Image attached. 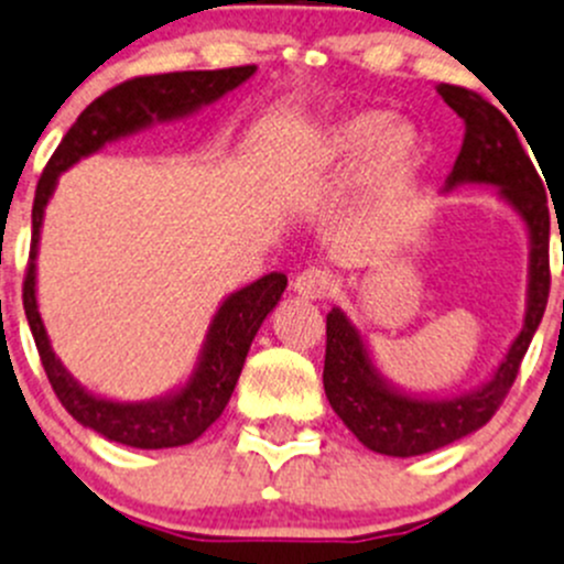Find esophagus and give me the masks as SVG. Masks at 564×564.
Here are the masks:
<instances>
[{"instance_id": "1", "label": "esophagus", "mask_w": 564, "mask_h": 564, "mask_svg": "<svg viewBox=\"0 0 564 564\" xmlns=\"http://www.w3.org/2000/svg\"><path fill=\"white\" fill-rule=\"evenodd\" d=\"M292 289L305 300H327L335 292V278L327 270L311 267V270H303L294 278Z\"/></svg>"}]
</instances>
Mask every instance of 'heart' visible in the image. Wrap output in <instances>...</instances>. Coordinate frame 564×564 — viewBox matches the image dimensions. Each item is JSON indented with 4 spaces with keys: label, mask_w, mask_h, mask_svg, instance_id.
I'll use <instances>...</instances> for the list:
<instances>
[{
    "label": "heart",
    "mask_w": 564,
    "mask_h": 564,
    "mask_svg": "<svg viewBox=\"0 0 564 564\" xmlns=\"http://www.w3.org/2000/svg\"><path fill=\"white\" fill-rule=\"evenodd\" d=\"M423 158V135L412 122L392 119L382 108H362L322 124L294 155L292 169L329 176L357 166L362 196L384 198L420 172Z\"/></svg>",
    "instance_id": "heart-1"
}]
</instances>
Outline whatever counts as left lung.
<instances>
[{"instance_id": "1", "label": "left lung", "mask_w": 564, "mask_h": 564, "mask_svg": "<svg viewBox=\"0 0 564 564\" xmlns=\"http://www.w3.org/2000/svg\"><path fill=\"white\" fill-rule=\"evenodd\" d=\"M436 93L464 119V144L456 166L447 174L445 191L458 185H491L499 198L524 220L529 237L527 311L519 335L510 344L488 382L460 395H417L390 382L373 362L368 340L340 308L327 314V355H324V392L346 429L373 453L395 458L423 456L464 440L482 429L524 360L532 335L549 303V235L551 218L543 182L521 147L510 119L464 87L440 84Z\"/></svg>"}]
</instances>
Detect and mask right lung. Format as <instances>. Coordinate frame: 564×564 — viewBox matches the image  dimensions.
<instances>
[{
    "instance_id": "obj_1",
    "label": "right lung",
    "mask_w": 564,
    "mask_h": 564,
    "mask_svg": "<svg viewBox=\"0 0 564 564\" xmlns=\"http://www.w3.org/2000/svg\"><path fill=\"white\" fill-rule=\"evenodd\" d=\"M253 73L256 65L226 67V70L163 73V76L130 78V82L108 89L106 95H100L98 100L84 108L82 117L73 122V128L56 147L37 182L35 207H32L30 264H26L24 278L26 322L35 335L45 377H48L62 406L84 429L98 431L108 442L139 447V451H163V447L191 445L193 440H198L229 403L261 322L281 303L286 275L270 272L240 292H231L218 305L207 335H204L196 368L185 384L166 392V395L150 398V401H113V398L95 395L73 379V373L62 366V360L51 349L48 333H45L43 318H40L37 246L45 207L54 196L59 174L76 166L78 161L95 155L111 141L128 139V135L141 133L152 124L191 117L198 108L215 104L226 93L246 84Z\"/></svg>"
}]
</instances>
